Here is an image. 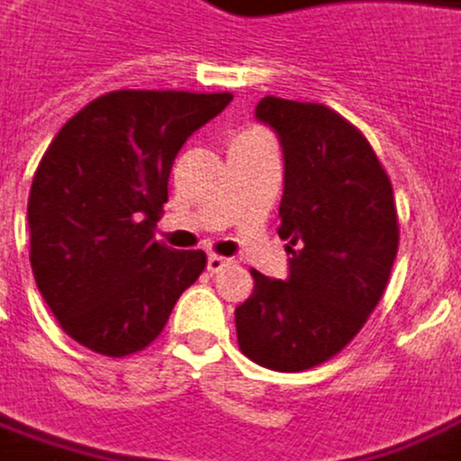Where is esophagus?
<instances>
[{"label":"esophagus","instance_id":"34e87169","mask_svg":"<svg viewBox=\"0 0 461 461\" xmlns=\"http://www.w3.org/2000/svg\"><path fill=\"white\" fill-rule=\"evenodd\" d=\"M228 264H230V258L215 256V253H210V256H208V271H210V274H218V271H223Z\"/></svg>","mask_w":461,"mask_h":461}]
</instances>
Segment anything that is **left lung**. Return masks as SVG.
<instances>
[{
	"mask_svg": "<svg viewBox=\"0 0 461 461\" xmlns=\"http://www.w3.org/2000/svg\"><path fill=\"white\" fill-rule=\"evenodd\" d=\"M256 119L284 154L289 274L251 271L238 345L258 366L296 373L339 353L381 302L398 251L393 187L367 139L332 108L267 95Z\"/></svg>",
	"mask_w": 461,
	"mask_h": 461,
	"instance_id": "1",
	"label": "left lung"
}]
</instances>
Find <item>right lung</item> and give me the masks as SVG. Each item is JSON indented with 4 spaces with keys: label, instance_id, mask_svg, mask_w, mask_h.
Instances as JSON below:
<instances>
[{
    "label": "right lung",
    "instance_id": "1",
    "mask_svg": "<svg viewBox=\"0 0 461 461\" xmlns=\"http://www.w3.org/2000/svg\"><path fill=\"white\" fill-rule=\"evenodd\" d=\"M230 94L113 91L52 139L37 167L27 223L37 289L65 332L108 357L144 350L205 268L203 251H175L151 228L169 169Z\"/></svg>",
    "mask_w": 461,
    "mask_h": 461
}]
</instances>
